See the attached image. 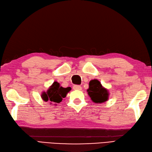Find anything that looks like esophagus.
<instances>
[{"instance_id":"1","label":"esophagus","mask_w":152,"mask_h":152,"mask_svg":"<svg viewBox=\"0 0 152 152\" xmlns=\"http://www.w3.org/2000/svg\"><path fill=\"white\" fill-rule=\"evenodd\" d=\"M73 90H82V87L79 86V85H74V86H73Z\"/></svg>"}]
</instances>
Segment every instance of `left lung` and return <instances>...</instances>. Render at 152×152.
<instances>
[{
    "instance_id": "obj_1",
    "label": "left lung",
    "mask_w": 152,
    "mask_h": 152,
    "mask_svg": "<svg viewBox=\"0 0 152 152\" xmlns=\"http://www.w3.org/2000/svg\"><path fill=\"white\" fill-rule=\"evenodd\" d=\"M87 91L91 101L95 103H102L108 99L109 92L108 90L103 87L100 81L97 79L90 81Z\"/></svg>"
}]
</instances>
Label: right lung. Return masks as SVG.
<instances>
[{
  "label": "right lung",
  "mask_w": 152,
  "mask_h": 152,
  "mask_svg": "<svg viewBox=\"0 0 152 152\" xmlns=\"http://www.w3.org/2000/svg\"><path fill=\"white\" fill-rule=\"evenodd\" d=\"M71 90V88H63L61 86L60 84L57 81L54 82L52 85L48 88L46 92L43 91L41 97L44 101H49L50 103H59L62 101V98L66 97V95Z\"/></svg>",
  "instance_id": "1"
}]
</instances>
